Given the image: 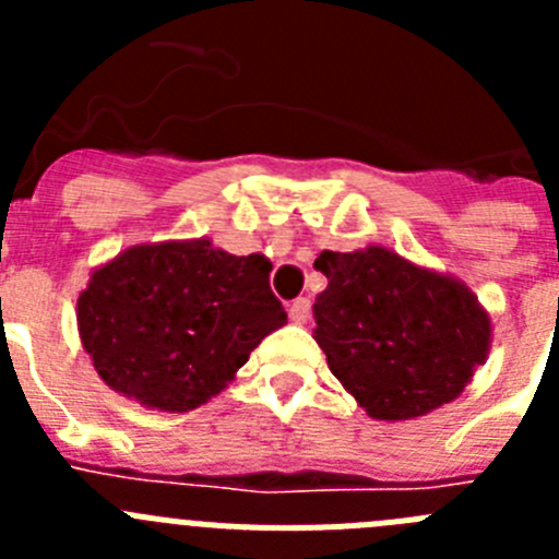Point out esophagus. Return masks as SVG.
<instances>
[{
    "label": "esophagus",
    "mask_w": 559,
    "mask_h": 559,
    "mask_svg": "<svg viewBox=\"0 0 559 559\" xmlns=\"http://www.w3.org/2000/svg\"><path fill=\"white\" fill-rule=\"evenodd\" d=\"M308 319H310V299L308 296H299V299H294V305H290V322L308 324Z\"/></svg>",
    "instance_id": "1"
}]
</instances>
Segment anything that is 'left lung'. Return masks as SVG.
<instances>
[{
    "instance_id": "left-lung-1",
    "label": "left lung",
    "mask_w": 559,
    "mask_h": 559,
    "mask_svg": "<svg viewBox=\"0 0 559 559\" xmlns=\"http://www.w3.org/2000/svg\"><path fill=\"white\" fill-rule=\"evenodd\" d=\"M316 344L372 419H414L453 403L492 344L490 313L462 280L367 246L322 251Z\"/></svg>"
}]
</instances>
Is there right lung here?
<instances>
[{
  "mask_svg": "<svg viewBox=\"0 0 559 559\" xmlns=\"http://www.w3.org/2000/svg\"><path fill=\"white\" fill-rule=\"evenodd\" d=\"M269 274L265 254H229L210 237L131 246L78 294V335L111 392L192 412L288 322Z\"/></svg>",
  "mask_w": 559,
  "mask_h": 559,
  "instance_id": "1",
  "label": "right lung"
}]
</instances>
